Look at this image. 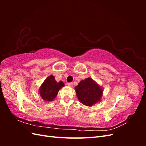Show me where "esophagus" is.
Segmentation results:
<instances>
[{"label":"esophagus","mask_w":146,"mask_h":146,"mask_svg":"<svg viewBox=\"0 0 146 146\" xmlns=\"http://www.w3.org/2000/svg\"><path fill=\"white\" fill-rule=\"evenodd\" d=\"M68 85L69 86H70V87H72V85H73V84H72V83H68Z\"/></svg>","instance_id":"obj_1"}]
</instances>
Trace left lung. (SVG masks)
<instances>
[{
    "label": "left lung",
    "instance_id": "1",
    "mask_svg": "<svg viewBox=\"0 0 146 146\" xmlns=\"http://www.w3.org/2000/svg\"><path fill=\"white\" fill-rule=\"evenodd\" d=\"M104 88L91 77L81 80L75 87L78 100L87 107H92L102 99Z\"/></svg>",
    "mask_w": 146,
    "mask_h": 146
}]
</instances>
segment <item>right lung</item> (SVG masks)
<instances>
[{
    "label": "right lung",
    "mask_w": 146,
    "mask_h": 146,
    "mask_svg": "<svg viewBox=\"0 0 146 146\" xmlns=\"http://www.w3.org/2000/svg\"><path fill=\"white\" fill-rule=\"evenodd\" d=\"M64 86V84L62 81L57 82L55 77L50 75L45 79L39 87V94L44 101L52 102L55 99L61 88Z\"/></svg>",
    "instance_id": "1"
}]
</instances>
